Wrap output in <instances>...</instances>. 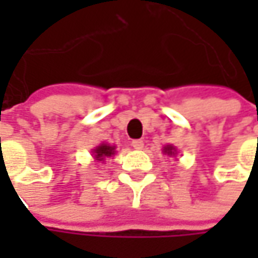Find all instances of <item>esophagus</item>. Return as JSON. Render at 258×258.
<instances>
[{"label":"esophagus","instance_id":"esophagus-1","mask_svg":"<svg viewBox=\"0 0 258 258\" xmlns=\"http://www.w3.org/2000/svg\"><path fill=\"white\" fill-rule=\"evenodd\" d=\"M131 145L134 146V149H138V151H139V149L144 148V141H141V139H134Z\"/></svg>","mask_w":258,"mask_h":258}]
</instances>
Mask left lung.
<instances>
[{
  "label": "left lung",
  "instance_id": "8db88e82",
  "mask_svg": "<svg viewBox=\"0 0 258 258\" xmlns=\"http://www.w3.org/2000/svg\"><path fill=\"white\" fill-rule=\"evenodd\" d=\"M162 152H164V154H168V155H169V156H171V155L176 154V149L173 148L172 145H166V146H165V148H164V151H162Z\"/></svg>",
  "mask_w": 258,
  "mask_h": 258
}]
</instances>
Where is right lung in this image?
<instances>
[{
  "mask_svg": "<svg viewBox=\"0 0 258 258\" xmlns=\"http://www.w3.org/2000/svg\"><path fill=\"white\" fill-rule=\"evenodd\" d=\"M92 152H93V156L96 161H104L106 158L113 156L116 154V146L109 144H102L99 145V146H96Z\"/></svg>",
  "mask_w": 258,
  "mask_h": 258,
  "instance_id": "add662e5",
  "label": "right lung"
}]
</instances>
